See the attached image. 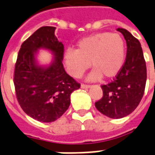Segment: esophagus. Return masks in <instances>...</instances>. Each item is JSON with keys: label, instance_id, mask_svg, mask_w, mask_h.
I'll use <instances>...</instances> for the list:
<instances>
[{"label": "esophagus", "instance_id": "1", "mask_svg": "<svg viewBox=\"0 0 155 155\" xmlns=\"http://www.w3.org/2000/svg\"><path fill=\"white\" fill-rule=\"evenodd\" d=\"M81 89H88L89 88V84H81Z\"/></svg>", "mask_w": 155, "mask_h": 155}]
</instances>
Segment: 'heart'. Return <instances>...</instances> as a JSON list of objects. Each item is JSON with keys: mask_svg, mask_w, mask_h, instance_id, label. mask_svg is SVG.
Returning <instances> with one entry per match:
<instances>
[{"mask_svg": "<svg viewBox=\"0 0 155 155\" xmlns=\"http://www.w3.org/2000/svg\"><path fill=\"white\" fill-rule=\"evenodd\" d=\"M126 47L118 34L98 33L84 38L77 43V49L69 48L64 53L66 70L71 76L81 78L91 66L89 81L102 76L112 78L118 74L124 64Z\"/></svg>", "mask_w": 155, "mask_h": 155, "instance_id": "b5f03b06", "label": "heart"}]
</instances>
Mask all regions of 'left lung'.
Returning <instances> with one entry per match:
<instances>
[{
    "label": "left lung",
    "mask_w": 155,
    "mask_h": 155,
    "mask_svg": "<svg viewBox=\"0 0 155 155\" xmlns=\"http://www.w3.org/2000/svg\"><path fill=\"white\" fill-rule=\"evenodd\" d=\"M127 42L126 61L112 82L102 85L103 97L96 108L110 118H121L136 109L145 93L147 72L141 45L129 31L117 28Z\"/></svg>",
    "instance_id": "left-lung-1"
}]
</instances>
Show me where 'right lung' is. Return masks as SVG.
Returning <instances> with one entry per match:
<instances>
[{
  "mask_svg": "<svg viewBox=\"0 0 155 155\" xmlns=\"http://www.w3.org/2000/svg\"><path fill=\"white\" fill-rule=\"evenodd\" d=\"M55 29L41 27L23 42L14 72L18 103L27 115L42 122L61 117L71 104V93L81 87L63 67L64 46L55 36ZM40 48L50 50L55 56L48 68L36 62L35 55Z\"/></svg>",
  "mask_w": 155,
  "mask_h": 155,
  "instance_id": "1",
  "label": "right lung"
}]
</instances>
